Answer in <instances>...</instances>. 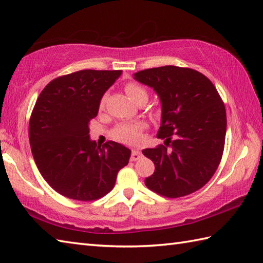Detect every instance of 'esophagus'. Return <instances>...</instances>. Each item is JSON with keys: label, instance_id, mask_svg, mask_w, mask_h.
<instances>
[{"label": "esophagus", "instance_id": "esophagus-1", "mask_svg": "<svg viewBox=\"0 0 263 263\" xmlns=\"http://www.w3.org/2000/svg\"><path fill=\"white\" fill-rule=\"evenodd\" d=\"M141 157H142V154L140 152H139V151H132L130 159H131L132 162H136V161H138V159H140Z\"/></svg>", "mask_w": 263, "mask_h": 263}]
</instances>
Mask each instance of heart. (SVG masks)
Returning a JSON list of instances; mask_svg holds the SVG:
<instances>
[{"label":"heart","instance_id":"obj_1","mask_svg":"<svg viewBox=\"0 0 263 263\" xmlns=\"http://www.w3.org/2000/svg\"><path fill=\"white\" fill-rule=\"evenodd\" d=\"M125 92L127 96L131 98V99L136 102V104H140L142 101H147L148 99V92L145 87L139 85L137 83H127L124 86ZM108 95L105 93L101 97L99 101V108L102 109L105 107L106 101H107ZM143 123L142 122H125V123H120L117 124L114 128L111 130V137L116 139V140L125 143H133L136 142L139 137H140V132L143 128Z\"/></svg>","mask_w":263,"mask_h":263}]
</instances>
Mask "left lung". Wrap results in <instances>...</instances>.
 <instances>
[{
    "label": "left lung",
    "mask_w": 263,
    "mask_h": 263,
    "mask_svg": "<svg viewBox=\"0 0 263 263\" xmlns=\"http://www.w3.org/2000/svg\"><path fill=\"white\" fill-rule=\"evenodd\" d=\"M135 79L153 87L162 104L157 138L165 145L143 149L155 164L147 188L178 198L197 192L217 171L224 148L227 116L212 82L199 71L177 66L140 70Z\"/></svg>",
    "instance_id": "1"
}]
</instances>
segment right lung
<instances>
[{
  "mask_svg": "<svg viewBox=\"0 0 263 263\" xmlns=\"http://www.w3.org/2000/svg\"><path fill=\"white\" fill-rule=\"evenodd\" d=\"M122 70L84 69L52 80L41 92L29 120L34 161L44 180L63 196L90 202L114 188L131 151L90 140L89 123Z\"/></svg>",
  "mask_w": 263,
  "mask_h": 263,
  "instance_id": "1",
  "label": "right lung"
}]
</instances>
